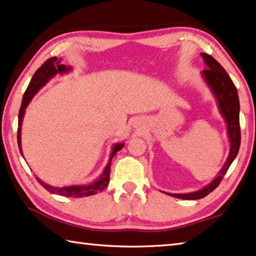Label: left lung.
<instances>
[{"mask_svg": "<svg viewBox=\"0 0 256 256\" xmlns=\"http://www.w3.org/2000/svg\"><path fill=\"white\" fill-rule=\"evenodd\" d=\"M200 56L206 64V70L202 72V76L206 84L208 85L210 91H212L214 98L216 99L218 108L226 124V132H228V138L230 141V150L224 165L218 171L216 176L204 188L189 194H168V196L186 200H200V198L208 196L210 192H212L220 184L222 178L224 176L231 163L237 157L239 147H240V126H239L240 106H239L237 88L234 86L232 80H231L228 72L212 56L208 54H200Z\"/></svg>", "mask_w": 256, "mask_h": 256, "instance_id": "1", "label": "left lung"}]
</instances>
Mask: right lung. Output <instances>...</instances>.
<instances>
[{"label":"right lung","mask_w":256,"mask_h":256,"mask_svg":"<svg viewBox=\"0 0 256 256\" xmlns=\"http://www.w3.org/2000/svg\"><path fill=\"white\" fill-rule=\"evenodd\" d=\"M70 70H72L70 66L62 64V59H58L56 56H52V58H48L46 62L35 72L33 77H32L30 85L27 86L25 94L22 96V107H20L19 115H18L17 139H18V147L22 157H24V154H22V124L24 115H25V110L27 106L30 104V100L33 99V96L36 94V93H38L40 88H42L44 85H46L48 80L52 78V77H54L56 74H66V72H70ZM123 147H124L123 142L115 144L112 146L110 157H109V160L106 165V168H104V172L101 173V176L98 178V179L91 182V184H75V186H62V188H58V186H54L46 184V182L38 179V178H36V180H38L40 182V184L42 186L43 188H46L48 192L60 194V196H64V197L80 198V197H88V196H91V194L101 192L102 190L106 189V186L109 184V173H110L112 160L114 158V156L116 155V152H120Z\"/></svg>","instance_id":"add662e5"}]
</instances>
